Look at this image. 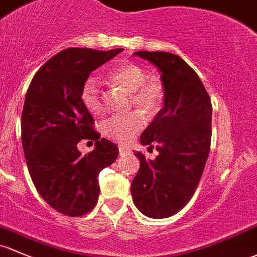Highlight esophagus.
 <instances>
[{
	"label": "esophagus",
	"instance_id": "1",
	"mask_svg": "<svg viewBox=\"0 0 257 257\" xmlns=\"http://www.w3.org/2000/svg\"><path fill=\"white\" fill-rule=\"evenodd\" d=\"M118 152H120L121 156H123V154L131 153V150H130V148H127V147H125V146H120V147H118Z\"/></svg>",
	"mask_w": 257,
	"mask_h": 257
}]
</instances>
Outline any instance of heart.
I'll list each match as a JSON object with an SVG mask.
<instances>
[{"mask_svg": "<svg viewBox=\"0 0 257 257\" xmlns=\"http://www.w3.org/2000/svg\"><path fill=\"white\" fill-rule=\"evenodd\" d=\"M146 71L140 65L125 62L116 66L110 72V81L130 93V104L136 106L148 117H153L164 103V89L159 82L146 79ZM82 101L93 116L104 114L103 95L95 79L85 82L82 89ZM143 127V117L139 112L123 116H112L104 121L101 132L107 139L117 142H127Z\"/></svg>", "mask_w": 257, "mask_h": 257, "instance_id": "heart-1", "label": "heart"}]
</instances>
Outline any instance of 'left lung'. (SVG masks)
<instances>
[{"label":"left lung","instance_id":"8db88e82","mask_svg":"<svg viewBox=\"0 0 257 257\" xmlns=\"http://www.w3.org/2000/svg\"><path fill=\"white\" fill-rule=\"evenodd\" d=\"M135 56L158 68L164 89L163 107L141 135V145L158 151L156 159L141 152L131 184L135 206L150 218L178 213L191 200L211 146L212 104L197 73L178 55L137 51Z\"/></svg>","mask_w":257,"mask_h":257}]
</instances>
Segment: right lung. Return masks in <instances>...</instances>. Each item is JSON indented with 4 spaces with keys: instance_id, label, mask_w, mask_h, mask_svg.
I'll use <instances>...</instances> for the list:
<instances>
[{
    "instance_id": "add662e5",
    "label": "right lung",
    "mask_w": 257,
    "mask_h": 257,
    "mask_svg": "<svg viewBox=\"0 0 257 257\" xmlns=\"http://www.w3.org/2000/svg\"><path fill=\"white\" fill-rule=\"evenodd\" d=\"M123 51L71 48L51 57L30 82L22 112V145L33 183L52 208L79 217L98 202V175L116 161L115 143L93 130L92 115L82 101L90 72ZM96 141L84 156L76 145Z\"/></svg>"
}]
</instances>
